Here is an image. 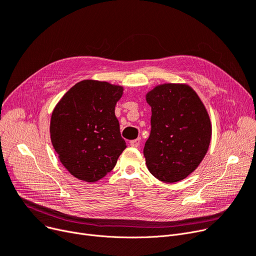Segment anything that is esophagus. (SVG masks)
<instances>
[{"instance_id":"34e87169","label":"esophagus","mask_w":256,"mask_h":256,"mask_svg":"<svg viewBox=\"0 0 256 256\" xmlns=\"http://www.w3.org/2000/svg\"><path fill=\"white\" fill-rule=\"evenodd\" d=\"M140 142H141V139H140V138H137V139H135V140H132V141L130 142V145L132 147H138V146L140 145Z\"/></svg>"}]
</instances>
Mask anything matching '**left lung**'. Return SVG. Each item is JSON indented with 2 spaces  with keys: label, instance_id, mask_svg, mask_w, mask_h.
I'll list each match as a JSON object with an SVG mask.
<instances>
[{
  "label": "left lung",
  "instance_id": "left-lung-1",
  "mask_svg": "<svg viewBox=\"0 0 256 256\" xmlns=\"http://www.w3.org/2000/svg\"><path fill=\"white\" fill-rule=\"evenodd\" d=\"M152 130L143 154L146 166L160 182H176L199 166L212 138L208 113L186 84H162L146 94Z\"/></svg>",
  "mask_w": 256,
  "mask_h": 256
}]
</instances>
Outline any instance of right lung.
<instances>
[{"mask_svg":"<svg viewBox=\"0 0 256 256\" xmlns=\"http://www.w3.org/2000/svg\"><path fill=\"white\" fill-rule=\"evenodd\" d=\"M124 88L84 80L67 91L50 118V140L62 165L74 178L96 182L115 167L126 144L115 106Z\"/></svg>","mask_w":256,"mask_h":256,"instance_id":"1","label":"right lung"}]
</instances>
